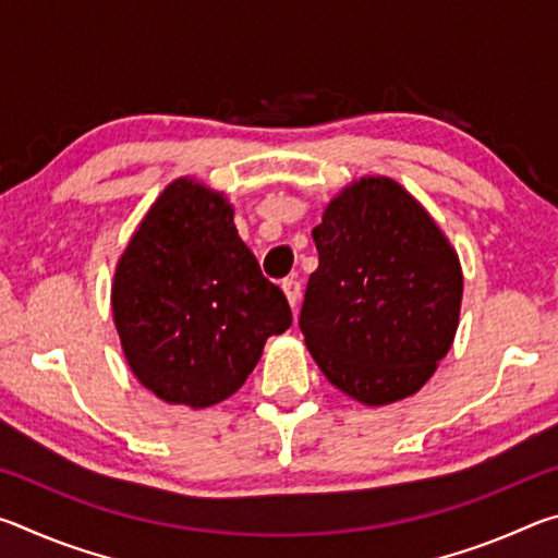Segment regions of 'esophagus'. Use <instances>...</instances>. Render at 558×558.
<instances>
[{
  "instance_id": "1",
  "label": "esophagus",
  "mask_w": 558,
  "mask_h": 558,
  "mask_svg": "<svg viewBox=\"0 0 558 558\" xmlns=\"http://www.w3.org/2000/svg\"><path fill=\"white\" fill-rule=\"evenodd\" d=\"M282 292H286L290 307H298V300H300V282H298L295 278L282 280Z\"/></svg>"
}]
</instances>
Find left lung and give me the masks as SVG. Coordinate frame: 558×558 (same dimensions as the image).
I'll use <instances>...</instances> for the list:
<instances>
[{
  "label": "left lung",
  "mask_w": 558,
  "mask_h": 558,
  "mask_svg": "<svg viewBox=\"0 0 558 558\" xmlns=\"http://www.w3.org/2000/svg\"><path fill=\"white\" fill-rule=\"evenodd\" d=\"M313 239L300 329L329 384L366 405L418 391L448 354L462 300L436 221L393 179L369 177L327 206Z\"/></svg>",
  "instance_id": "left-lung-1"
}]
</instances>
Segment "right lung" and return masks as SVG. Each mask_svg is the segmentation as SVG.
Listing matches in <instances>:
<instances>
[{
    "instance_id": "obj_1",
    "label": "right lung",
    "mask_w": 558,
    "mask_h": 558,
    "mask_svg": "<svg viewBox=\"0 0 558 558\" xmlns=\"http://www.w3.org/2000/svg\"><path fill=\"white\" fill-rule=\"evenodd\" d=\"M112 315L130 369L167 403L229 399L270 335L292 325L282 290L260 272L223 194L177 179L118 263Z\"/></svg>"
}]
</instances>
